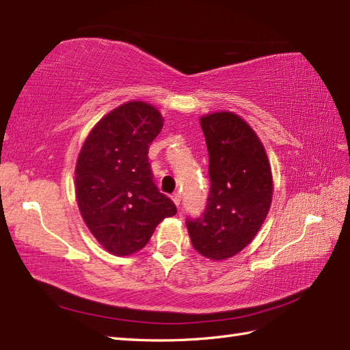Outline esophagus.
Returning a JSON list of instances; mask_svg holds the SVG:
<instances>
[{
	"instance_id": "1",
	"label": "esophagus",
	"mask_w": 350,
	"mask_h": 350,
	"mask_svg": "<svg viewBox=\"0 0 350 350\" xmlns=\"http://www.w3.org/2000/svg\"><path fill=\"white\" fill-rule=\"evenodd\" d=\"M173 202H174V204L176 206H180V194H173Z\"/></svg>"
}]
</instances>
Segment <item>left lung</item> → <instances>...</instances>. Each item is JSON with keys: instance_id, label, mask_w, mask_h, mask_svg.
<instances>
[{"instance_id": "obj_1", "label": "left lung", "mask_w": 350, "mask_h": 350, "mask_svg": "<svg viewBox=\"0 0 350 350\" xmlns=\"http://www.w3.org/2000/svg\"><path fill=\"white\" fill-rule=\"evenodd\" d=\"M209 152L211 189L200 218H187L200 254L233 257L254 239L269 212L272 173L265 147L248 123L233 113L200 118Z\"/></svg>"}]
</instances>
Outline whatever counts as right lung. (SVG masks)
<instances>
[{
  "label": "right lung",
  "instance_id": "obj_1",
  "mask_svg": "<svg viewBox=\"0 0 350 350\" xmlns=\"http://www.w3.org/2000/svg\"><path fill=\"white\" fill-rule=\"evenodd\" d=\"M162 126L161 113L150 103H123L94 126L79 152V212L98 242L116 256L144 248L156 226L177 212L156 188L148 162V146Z\"/></svg>",
  "mask_w": 350,
  "mask_h": 350
}]
</instances>
